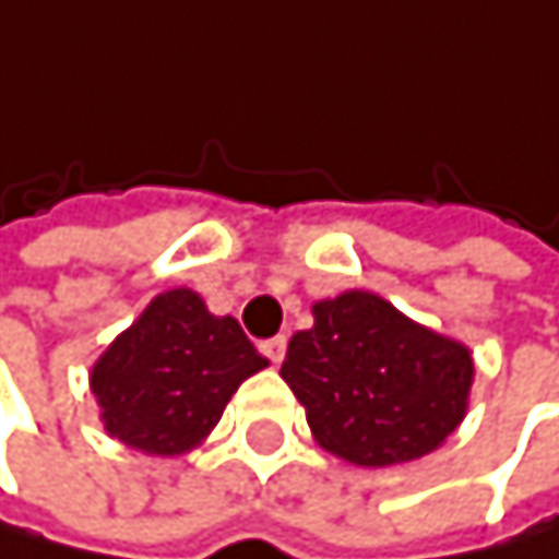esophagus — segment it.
I'll return each mask as SVG.
<instances>
[{"label":"esophagus","instance_id":"obj_1","mask_svg":"<svg viewBox=\"0 0 559 559\" xmlns=\"http://www.w3.org/2000/svg\"><path fill=\"white\" fill-rule=\"evenodd\" d=\"M260 353H263L270 362H283V356H286V336H270V340H263V343H260Z\"/></svg>","mask_w":559,"mask_h":559}]
</instances>
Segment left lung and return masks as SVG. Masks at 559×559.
<instances>
[{
	"label": "left lung",
	"mask_w": 559,
	"mask_h": 559,
	"mask_svg": "<svg viewBox=\"0 0 559 559\" xmlns=\"http://www.w3.org/2000/svg\"><path fill=\"white\" fill-rule=\"evenodd\" d=\"M313 320L289 340L280 377L323 450L356 466H393L460 427L473 383L466 346L359 289L317 302Z\"/></svg>",
	"instance_id": "8db88e82"
}]
</instances>
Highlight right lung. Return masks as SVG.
<instances>
[{"instance_id":"right-lung-1","label":"right lung","mask_w":559,"mask_h":559,"mask_svg":"<svg viewBox=\"0 0 559 559\" xmlns=\"http://www.w3.org/2000/svg\"><path fill=\"white\" fill-rule=\"evenodd\" d=\"M266 367L233 317H213L192 289L156 296L93 367L109 437L156 456L197 447L236 386Z\"/></svg>"}]
</instances>
